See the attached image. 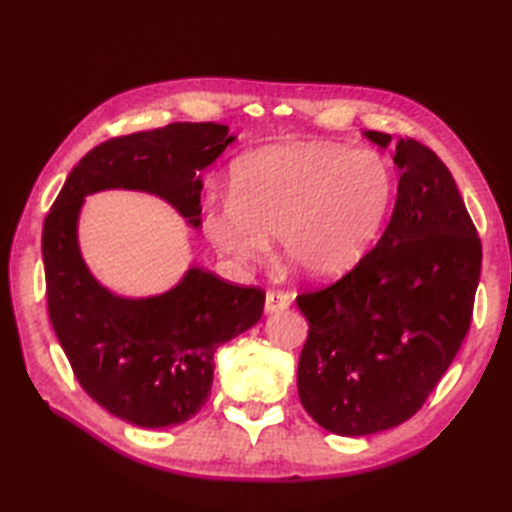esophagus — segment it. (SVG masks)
<instances>
[{
	"instance_id": "34e87169",
	"label": "esophagus",
	"mask_w": 512,
	"mask_h": 512,
	"mask_svg": "<svg viewBox=\"0 0 512 512\" xmlns=\"http://www.w3.org/2000/svg\"><path fill=\"white\" fill-rule=\"evenodd\" d=\"M288 306H290V295H286V292H281V290H268V292H266L264 310H266L268 314L281 312V310H286Z\"/></svg>"
}]
</instances>
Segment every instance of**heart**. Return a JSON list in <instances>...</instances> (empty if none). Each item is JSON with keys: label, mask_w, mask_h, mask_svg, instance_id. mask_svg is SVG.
Segmentation results:
<instances>
[{"label": "heart", "mask_w": 512, "mask_h": 512, "mask_svg": "<svg viewBox=\"0 0 512 512\" xmlns=\"http://www.w3.org/2000/svg\"><path fill=\"white\" fill-rule=\"evenodd\" d=\"M398 173L376 149L336 143L270 145L231 171V195L202 202V231L235 266H257L279 237L299 275L325 281L347 273L385 224Z\"/></svg>", "instance_id": "1"}]
</instances>
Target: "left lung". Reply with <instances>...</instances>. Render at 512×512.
<instances>
[{"instance_id":"1","label":"left lung","mask_w":512,"mask_h":512,"mask_svg":"<svg viewBox=\"0 0 512 512\" xmlns=\"http://www.w3.org/2000/svg\"><path fill=\"white\" fill-rule=\"evenodd\" d=\"M378 147L391 136L365 132ZM402 171L383 237L332 286L301 292L310 323L297 389L336 436H369L416 413L471 328L482 244L447 165L400 138Z\"/></svg>"}]
</instances>
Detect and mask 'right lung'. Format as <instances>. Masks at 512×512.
<instances>
[{
  "mask_svg": "<svg viewBox=\"0 0 512 512\" xmlns=\"http://www.w3.org/2000/svg\"><path fill=\"white\" fill-rule=\"evenodd\" d=\"M233 140L217 123H171L105 140L70 171L43 220L52 328L88 396L136 427H173L204 407L215 350L262 319L266 292L191 266L162 295H114L81 257L76 224L83 200L105 189L154 193L200 228V171Z\"/></svg>",
  "mask_w": 512,
  "mask_h": 512,
  "instance_id": "obj_1",
  "label": "right lung"
}]
</instances>
